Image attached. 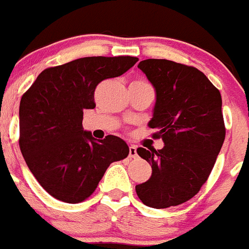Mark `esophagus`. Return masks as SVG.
<instances>
[{"label": "esophagus", "mask_w": 249, "mask_h": 249, "mask_svg": "<svg viewBox=\"0 0 249 249\" xmlns=\"http://www.w3.org/2000/svg\"><path fill=\"white\" fill-rule=\"evenodd\" d=\"M128 157L131 158V159H135V158L137 157V149H136V146H133V145H131V146H129Z\"/></svg>", "instance_id": "esophagus-1"}]
</instances>
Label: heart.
I'll list each match as a JSON object with an SVG mask.
<instances>
[{"instance_id": "obj_1", "label": "heart", "mask_w": 249, "mask_h": 249, "mask_svg": "<svg viewBox=\"0 0 249 249\" xmlns=\"http://www.w3.org/2000/svg\"><path fill=\"white\" fill-rule=\"evenodd\" d=\"M136 81H140V80H136Z\"/></svg>"}]
</instances>
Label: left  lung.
Wrapping results in <instances>:
<instances>
[{"instance_id": "8db88e82", "label": "left lung", "mask_w": 249, "mask_h": 249, "mask_svg": "<svg viewBox=\"0 0 249 249\" xmlns=\"http://www.w3.org/2000/svg\"><path fill=\"white\" fill-rule=\"evenodd\" d=\"M142 71L157 90L150 128L163 139L161 150L139 147L153 174L137 184L146 206L166 209L187 202L205 184L225 140L220 91L192 66L168 59L141 61Z\"/></svg>"}]
</instances>
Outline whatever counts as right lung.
Instances as JSON below:
<instances>
[{"mask_svg": "<svg viewBox=\"0 0 249 249\" xmlns=\"http://www.w3.org/2000/svg\"><path fill=\"white\" fill-rule=\"evenodd\" d=\"M137 61L131 55H98L48 67L21 96L20 150L39 184L57 200L85 201L108 166L128 157L120 137L96 141L84 131L83 116L95 108L98 84L121 76Z\"/></svg>", "mask_w": 249, "mask_h": 249, "instance_id": "obj_1", "label": "right lung"}]
</instances>
